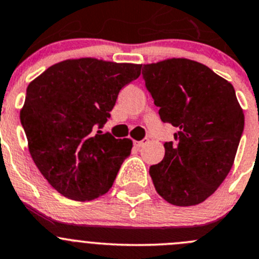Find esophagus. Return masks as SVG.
<instances>
[{
    "label": "esophagus",
    "instance_id": "1",
    "mask_svg": "<svg viewBox=\"0 0 259 259\" xmlns=\"http://www.w3.org/2000/svg\"><path fill=\"white\" fill-rule=\"evenodd\" d=\"M147 143H148V139H143V141H141V142H135L134 146L137 147V148H142V147L146 146Z\"/></svg>",
    "mask_w": 259,
    "mask_h": 259
}]
</instances>
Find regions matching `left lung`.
Returning <instances> with one entry per match:
<instances>
[{
	"label": "left lung",
	"mask_w": 259,
	"mask_h": 259,
	"mask_svg": "<svg viewBox=\"0 0 259 259\" xmlns=\"http://www.w3.org/2000/svg\"><path fill=\"white\" fill-rule=\"evenodd\" d=\"M142 76L162 122L178 129L165 157L149 167L157 193L174 206L204 202L230 172L244 130L234 87L206 65L171 59Z\"/></svg>",
	"instance_id": "8db88e82"
}]
</instances>
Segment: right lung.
<instances>
[{
	"mask_svg": "<svg viewBox=\"0 0 259 259\" xmlns=\"http://www.w3.org/2000/svg\"><path fill=\"white\" fill-rule=\"evenodd\" d=\"M142 65L96 59L48 67L26 88L20 121L38 170L60 194L92 200L112 187L133 142L100 129Z\"/></svg>",
	"mask_w": 259,
	"mask_h": 259,
	"instance_id": "right-lung-1",
	"label": "right lung"
}]
</instances>
